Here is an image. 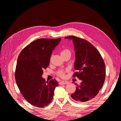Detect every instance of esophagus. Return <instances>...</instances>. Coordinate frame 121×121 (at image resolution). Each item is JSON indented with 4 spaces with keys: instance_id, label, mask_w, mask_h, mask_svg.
Here are the masks:
<instances>
[{
    "instance_id": "34e87169",
    "label": "esophagus",
    "mask_w": 121,
    "mask_h": 121,
    "mask_svg": "<svg viewBox=\"0 0 121 121\" xmlns=\"http://www.w3.org/2000/svg\"><path fill=\"white\" fill-rule=\"evenodd\" d=\"M69 82L67 81H61L60 82L59 84L60 85H64V84H68Z\"/></svg>"
}]
</instances>
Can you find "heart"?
I'll return each instance as SVG.
<instances>
[{"label": "heart", "instance_id": "1", "mask_svg": "<svg viewBox=\"0 0 121 121\" xmlns=\"http://www.w3.org/2000/svg\"><path fill=\"white\" fill-rule=\"evenodd\" d=\"M65 54H71L70 50L68 49H64L61 52V55H64ZM57 75L60 77L64 78L65 77V71L64 70H60L57 72Z\"/></svg>", "mask_w": 121, "mask_h": 121}]
</instances>
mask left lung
Returning a JSON list of instances; mask_svg holds the SVG:
<instances>
[{"instance_id":"8db88e82","label":"left lung","mask_w":121,"mask_h":121,"mask_svg":"<svg viewBox=\"0 0 121 121\" xmlns=\"http://www.w3.org/2000/svg\"><path fill=\"white\" fill-rule=\"evenodd\" d=\"M65 39L72 40L75 50L73 77L82 80L77 85L72 98L79 102H87L95 97L101 89L105 78V66L100 54L92 44L86 40L69 36Z\"/></svg>"}]
</instances>
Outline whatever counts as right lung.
Wrapping results in <instances>:
<instances>
[{
    "label": "right lung",
    "instance_id": "add662e5",
    "mask_svg": "<svg viewBox=\"0 0 121 121\" xmlns=\"http://www.w3.org/2000/svg\"><path fill=\"white\" fill-rule=\"evenodd\" d=\"M61 38L39 39L22 50L17 60L15 78L22 94L29 103L36 107H46L52 101L58 82H46L43 69L48 66L52 52Z\"/></svg>",
    "mask_w": 121,
    "mask_h": 121
}]
</instances>
